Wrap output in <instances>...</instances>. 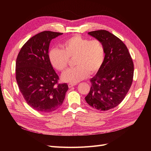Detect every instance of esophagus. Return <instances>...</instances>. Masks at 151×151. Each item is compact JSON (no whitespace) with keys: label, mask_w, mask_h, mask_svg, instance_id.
<instances>
[{"label":"esophagus","mask_w":151,"mask_h":151,"mask_svg":"<svg viewBox=\"0 0 151 151\" xmlns=\"http://www.w3.org/2000/svg\"><path fill=\"white\" fill-rule=\"evenodd\" d=\"M76 84H77L76 83H69V84H68V88H71L72 87L76 86Z\"/></svg>","instance_id":"34e87169"}]
</instances>
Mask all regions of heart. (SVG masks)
<instances>
[{"label":"heart","instance_id":"heart-1","mask_svg":"<svg viewBox=\"0 0 151 151\" xmlns=\"http://www.w3.org/2000/svg\"><path fill=\"white\" fill-rule=\"evenodd\" d=\"M62 49L54 48L48 53L52 66L59 71L65 70L69 58H74L77 65L63 73V82L76 83L93 74L101 68L105 59V50L98 40H90L76 35L67 39L62 45Z\"/></svg>","mask_w":151,"mask_h":151}]
</instances>
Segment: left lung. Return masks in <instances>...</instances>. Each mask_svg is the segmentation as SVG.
<instances>
[{
  "instance_id": "1",
  "label": "left lung",
  "mask_w": 151,
  "mask_h": 151,
  "mask_svg": "<svg viewBox=\"0 0 151 151\" xmlns=\"http://www.w3.org/2000/svg\"><path fill=\"white\" fill-rule=\"evenodd\" d=\"M101 42L105 59L100 70L91 79V88L85 99L89 106L99 111L117 106L129 91L134 76V63L126 45L106 30L89 32Z\"/></svg>"
}]
</instances>
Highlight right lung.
Instances as JSON below:
<instances>
[{"label": "right lung", "mask_w": 151, "mask_h": 151, "mask_svg": "<svg viewBox=\"0 0 151 151\" xmlns=\"http://www.w3.org/2000/svg\"><path fill=\"white\" fill-rule=\"evenodd\" d=\"M63 33L45 31L31 38L18 54L16 81L29 106L42 113H50L61 106L68 87L57 84L58 76L48 57L52 40Z\"/></svg>", "instance_id": "obj_1"}]
</instances>
